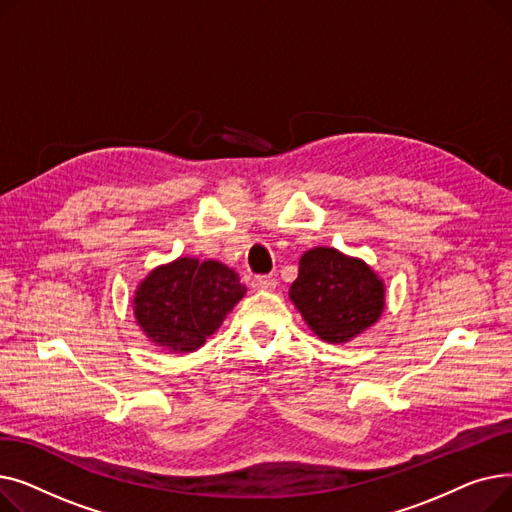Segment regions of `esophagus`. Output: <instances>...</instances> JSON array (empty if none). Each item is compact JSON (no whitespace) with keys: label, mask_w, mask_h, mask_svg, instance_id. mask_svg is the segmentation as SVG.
I'll list each match as a JSON object with an SVG mask.
<instances>
[{"label":"esophagus","mask_w":512,"mask_h":512,"mask_svg":"<svg viewBox=\"0 0 512 512\" xmlns=\"http://www.w3.org/2000/svg\"><path fill=\"white\" fill-rule=\"evenodd\" d=\"M251 286L255 288V290H274L276 286H278V282L272 278V276H257V278H253V282H251Z\"/></svg>","instance_id":"1"}]
</instances>
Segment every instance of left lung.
<instances>
[{"label":"left lung","instance_id":"1","mask_svg":"<svg viewBox=\"0 0 512 512\" xmlns=\"http://www.w3.org/2000/svg\"><path fill=\"white\" fill-rule=\"evenodd\" d=\"M288 297L315 336L344 344L378 324L386 284L363 259L334 247H313L301 255L299 278Z\"/></svg>","mask_w":512,"mask_h":512}]
</instances>
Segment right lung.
<instances>
[{
    "label": "right lung",
    "instance_id": "right-lung-1",
    "mask_svg": "<svg viewBox=\"0 0 512 512\" xmlns=\"http://www.w3.org/2000/svg\"><path fill=\"white\" fill-rule=\"evenodd\" d=\"M247 286L222 261L178 257L139 282L132 313L141 332L168 353H195L218 332Z\"/></svg>",
    "mask_w": 512,
    "mask_h": 512
}]
</instances>
